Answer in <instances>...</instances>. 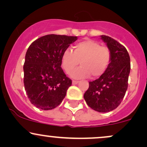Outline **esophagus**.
Returning a JSON list of instances; mask_svg holds the SVG:
<instances>
[{"mask_svg": "<svg viewBox=\"0 0 147 147\" xmlns=\"http://www.w3.org/2000/svg\"><path fill=\"white\" fill-rule=\"evenodd\" d=\"M79 83V81H75V80H73L72 81V84L73 85H76V84H77Z\"/></svg>", "mask_w": 147, "mask_h": 147, "instance_id": "esophagus-1", "label": "esophagus"}]
</instances>
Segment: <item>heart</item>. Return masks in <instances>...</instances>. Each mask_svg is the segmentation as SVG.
<instances>
[{"label": "heart", "instance_id": "heart-1", "mask_svg": "<svg viewBox=\"0 0 147 147\" xmlns=\"http://www.w3.org/2000/svg\"><path fill=\"white\" fill-rule=\"evenodd\" d=\"M112 59L111 51L107 47L100 46L94 40L86 39L74 46L73 52L67 49L61 56V65L69 74L76 67L79 62L82 66L70 73L75 79H83L90 75L98 78L106 72Z\"/></svg>", "mask_w": 147, "mask_h": 147}]
</instances>
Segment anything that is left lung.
<instances>
[{"mask_svg": "<svg viewBox=\"0 0 147 147\" xmlns=\"http://www.w3.org/2000/svg\"><path fill=\"white\" fill-rule=\"evenodd\" d=\"M100 37L111 51V62L103 75L90 81L84 97L94 110L108 112L116 109L125 96L131 70L130 57L124 46L114 39L106 35Z\"/></svg>", "mask_w": 147, "mask_h": 147, "instance_id": "1", "label": "left lung"}]
</instances>
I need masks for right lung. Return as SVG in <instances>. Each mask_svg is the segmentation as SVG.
Instances as JSON below:
<instances>
[{
    "mask_svg": "<svg viewBox=\"0 0 147 147\" xmlns=\"http://www.w3.org/2000/svg\"><path fill=\"white\" fill-rule=\"evenodd\" d=\"M77 36L50 34L37 39L26 53L24 89L30 102L43 110L62 102L72 81L61 68V56Z\"/></svg>",
    "mask_w": 147,
    "mask_h": 147,
    "instance_id": "right-lung-1",
    "label": "right lung"
}]
</instances>
